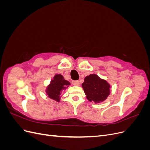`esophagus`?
I'll return each instance as SVG.
<instances>
[{"label": "esophagus", "mask_w": 150, "mask_h": 150, "mask_svg": "<svg viewBox=\"0 0 150 150\" xmlns=\"http://www.w3.org/2000/svg\"><path fill=\"white\" fill-rule=\"evenodd\" d=\"M72 84H73L74 86H79V81H72Z\"/></svg>", "instance_id": "1"}]
</instances>
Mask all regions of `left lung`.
I'll return each instance as SVG.
<instances>
[{"label": "left lung", "mask_w": 150, "mask_h": 150, "mask_svg": "<svg viewBox=\"0 0 150 150\" xmlns=\"http://www.w3.org/2000/svg\"><path fill=\"white\" fill-rule=\"evenodd\" d=\"M82 88L88 100L94 103L103 102L110 94L111 85L96 74L86 76Z\"/></svg>", "instance_id": "left-lung-1"}]
</instances>
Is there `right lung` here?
<instances>
[{
    "label": "right lung",
    "mask_w": 150,
    "mask_h": 150,
    "mask_svg": "<svg viewBox=\"0 0 150 150\" xmlns=\"http://www.w3.org/2000/svg\"><path fill=\"white\" fill-rule=\"evenodd\" d=\"M71 85L69 81L66 80L61 74H57L48 84L46 89V93L48 98L57 102L61 101V94Z\"/></svg>",
    "instance_id": "obj_1"
}]
</instances>
